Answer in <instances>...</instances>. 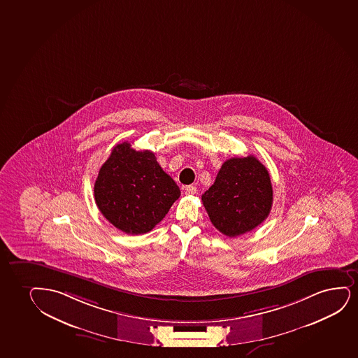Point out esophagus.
I'll use <instances>...</instances> for the list:
<instances>
[{"instance_id":"obj_1","label":"esophagus","mask_w":358,"mask_h":358,"mask_svg":"<svg viewBox=\"0 0 358 358\" xmlns=\"http://www.w3.org/2000/svg\"><path fill=\"white\" fill-rule=\"evenodd\" d=\"M185 193L187 195H194L196 193V187H194V185H187L185 188Z\"/></svg>"}]
</instances>
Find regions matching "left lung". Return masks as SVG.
<instances>
[{
  "label": "left lung",
  "instance_id": "left-lung-1",
  "mask_svg": "<svg viewBox=\"0 0 358 358\" xmlns=\"http://www.w3.org/2000/svg\"><path fill=\"white\" fill-rule=\"evenodd\" d=\"M210 221L229 238L251 231L269 216V173L253 155L225 160L215 183L201 195Z\"/></svg>",
  "mask_w": 358,
  "mask_h": 358
}]
</instances>
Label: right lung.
Returning <instances> with one entry per match:
<instances>
[{
    "instance_id": "obj_1",
    "label": "right lung",
    "mask_w": 358,
    "mask_h": 358,
    "mask_svg": "<svg viewBox=\"0 0 358 358\" xmlns=\"http://www.w3.org/2000/svg\"><path fill=\"white\" fill-rule=\"evenodd\" d=\"M181 190L150 150H135L129 142L113 147L94 185L97 208L107 221L127 234L148 233L163 220Z\"/></svg>"
}]
</instances>
